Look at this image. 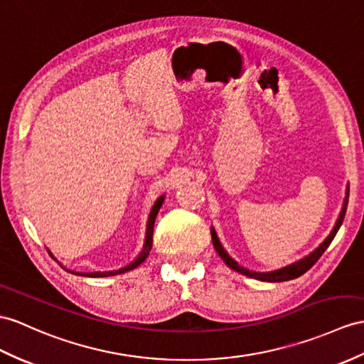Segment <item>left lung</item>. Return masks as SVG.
I'll list each match as a JSON object with an SVG mask.
<instances>
[{"instance_id": "obj_1", "label": "left lung", "mask_w": 364, "mask_h": 364, "mask_svg": "<svg viewBox=\"0 0 364 364\" xmlns=\"http://www.w3.org/2000/svg\"><path fill=\"white\" fill-rule=\"evenodd\" d=\"M348 199H349V185H348V188H346V198H344V203H343L341 213H340L338 219H336V223H335V225H333V228H332L331 235L324 239V242H321V245L318 247V249H315L309 256H306V258L299 259V261H296V262H294V264H290V265H287V267H282V269H279V270L262 272V273H261V272H250L249 269H245V267H242V265H239L235 259L230 258L228 253L224 250V247L220 245L219 239H218V235H216V232H215V228H211V241H213V245H215V250L219 253V256H220V258H223V261L228 265V267L236 270V272H239V273L245 274V277L259 279V281H267V282H282V281L295 279V278L301 277V274H304L310 267H312V265H314L318 259L321 258V255L326 252L327 247H329L331 242L333 241L335 235L338 233V230H340V227H341V224H343V220H344L346 208H348Z\"/></svg>"}]
</instances>
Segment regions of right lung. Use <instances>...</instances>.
Listing matches in <instances>:
<instances>
[{
  "label": "right lung",
  "mask_w": 364,
  "mask_h": 364,
  "mask_svg": "<svg viewBox=\"0 0 364 364\" xmlns=\"http://www.w3.org/2000/svg\"><path fill=\"white\" fill-rule=\"evenodd\" d=\"M164 199L165 196H161L156 202L154 205L151 208V213H149V218H148V225H146V237H145V244H144V249H141V252L139 253L137 258L129 262L128 265H125V267H122L119 270H111V272H91V273H83V272H74V270H68L70 273H75V274H82V277H91V278H103V277H114V274H120V273H125V272H129L132 269L139 267V265L144 262L149 252H151V247H153V230H154V220H156V216L159 210H161L162 203H164Z\"/></svg>",
  "instance_id": "right-lung-1"
}]
</instances>
